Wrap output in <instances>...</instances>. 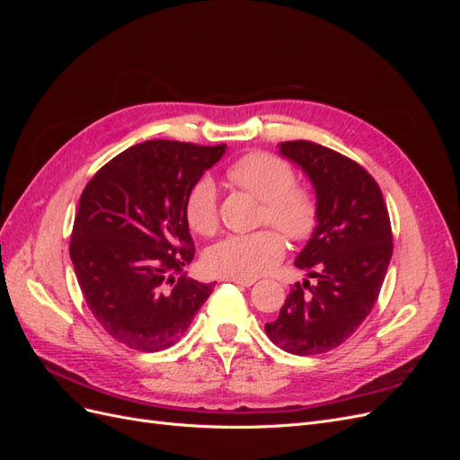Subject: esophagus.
Masks as SVG:
<instances>
[{
  "label": "esophagus",
  "mask_w": 460,
  "mask_h": 460,
  "mask_svg": "<svg viewBox=\"0 0 460 460\" xmlns=\"http://www.w3.org/2000/svg\"><path fill=\"white\" fill-rule=\"evenodd\" d=\"M222 280L234 282V284H240V286H245V288H249V286H253V284H255L253 278H238V276H225V278H222Z\"/></svg>",
  "instance_id": "esophagus-1"
}]
</instances>
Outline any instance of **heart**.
Returning <instances> with one entry per match:
<instances>
[{"mask_svg": "<svg viewBox=\"0 0 460 460\" xmlns=\"http://www.w3.org/2000/svg\"><path fill=\"white\" fill-rule=\"evenodd\" d=\"M226 178L234 186L262 201L261 220L294 242L307 240L316 228L318 208L309 190L294 184L291 166L272 153H249L232 163ZM188 225L198 234H213L218 225L217 188L211 178H199L184 203ZM284 257V240L274 230L230 234L205 253V267L218 276L255 278L272 270Z\"/></svg>", "mask_w": 460, "mask_h": 460, "instance_id": "b5f03b06", "label": "heart"}]
</instances>
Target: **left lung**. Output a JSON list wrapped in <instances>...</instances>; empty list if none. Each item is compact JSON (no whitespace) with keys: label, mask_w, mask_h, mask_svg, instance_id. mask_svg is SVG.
I'll list each match as a JSON object with an SVG mask.
<instances>
[{"label":"left lung","mask_w":460,"mask_h":460,"mask_svg":"<svg viewBox=\"0 0 460 460\" xmlns=\"http://www.w3.org/2000/svg\"><path fill=\"white\" fill-rule=\"evenodd\" d=\"M278 147L316 193V228L296 257L316 284L291 288L264 330L288 353L318 355L353 336L370 314L394 252L392 225L378 184L358 163L305 140Z\"/></svg>","instance_id":"1"}]
</instances>
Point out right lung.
<instances>
[{
	"mask_svg": "<svg viewBox=\"0 0 460 460\" xmlns=\"http://www.w3.org/2000/svg\"><path fill=\"white\" fill-rule=\"evenodd\" d=\"M225 151V144H136L82 191L71 235L76 280L97 323L130 349L174 345L211 296L213 284L184 274L196 253L184 203Z\"/></svg>",
	"mask_w": 460,
	"mask_h": 460,
	"instance_id": "1",
	"label": "right lung"
}]
</instances>
